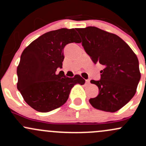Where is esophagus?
Masks as SVG:
<instances>
[{"mask_svg": "<svg viewBox=\"0 0 146 146\" xmlns=\"http://www.w3.org/2000/svg\"><path fill=\"white\" fill-rule=\"evenodd\" d=\"M86 84H89L90 83V80H86Z\"/></svg>", "mask_w": 146, "mask_h": 146, "instance_id": "1", "label": "esophagus"}]
</instances>
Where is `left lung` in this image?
Wrapping results in <instances>:
<instances>
[{"mask_svg":"<svg viewBox=\"0 0 146 146\" xmlns=\"http://www.w3.org/2000/svg\"><path fill=\"white\" fill-rule=\"evenodd\" d=\"M85 51L94 64L104 66L97 85L99 94L90 98L92 106L114 113L121 109L136 93L141 78L139 60L132 48L121 38L95 27L76 29Z\"/></svg>","mask_w":146,"mask_h":146,"instance_id":"obj_1","label":"left lung"}]
</instances>
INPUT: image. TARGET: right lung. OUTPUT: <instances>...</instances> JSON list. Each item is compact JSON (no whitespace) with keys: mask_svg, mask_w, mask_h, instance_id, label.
Instances as JSON below:
<instances>
[{"mask_svg":"<svg viewBox=\"0 0 146 146\" xmlns=\"http://www.w3.org/2000/svg\"><path fill=\"white\" fill-rule=\"evenodd\" d=\"M76 29L51 31L33 40L22 53L17 67V88L26 103L38 112L47 113L66 103L71 88L84 84L80 75L67 78L62 73L64 47L80 43Z\"/></svg>","mask_w":146,"mask_h":146,"instance_id":"1","label":"right lung"}]
</instances>
